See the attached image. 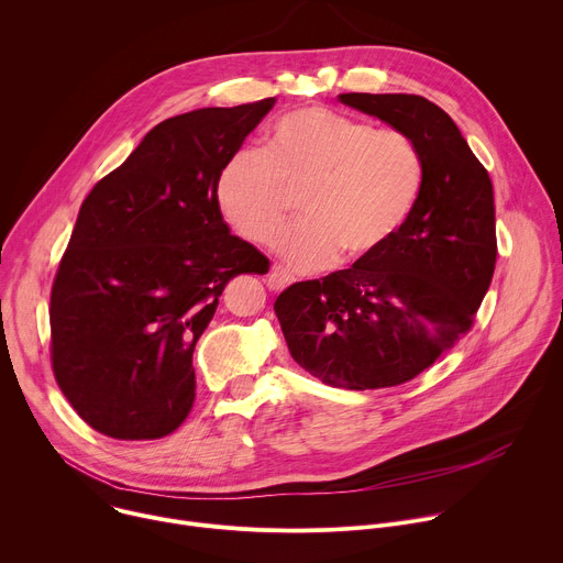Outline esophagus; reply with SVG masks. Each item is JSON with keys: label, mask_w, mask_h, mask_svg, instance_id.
<instances>
[{"label": "esophagus", "mask_w": 563, "mask_h": 563, "mask_svg": "<svg viewBox=\"0 0 563 563\" xmlns=\"http://www.w3.org/2000/svg\"><path fill=\"white\" fill-rule=\"evenodd\" d=\"M292 282H295V277H292L286 268H282V266H273L271 273H268V277H266V284H268L271 290H284V288L290 286Z\"/></svg>", "instance_id": "34e87169"}]
</instances>
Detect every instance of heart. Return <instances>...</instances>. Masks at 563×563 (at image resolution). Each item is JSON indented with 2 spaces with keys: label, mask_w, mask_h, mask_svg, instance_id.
Listing matches in <instances>:
<instances>
[{
  "label": "heart",
  "mask_w": 563,
  "mask_h": 563,
  "mask_svg": "<svg viewBox=\"0 0 563 563\" xmlns=\"http://www.w3.org/2000/svg\"><path fill=\"white\" fill-rule=\"evenodd\" d=\"M423 188L417 144L397 129H373L323 106L295 108L264 133L262 153L242 151L221 166L214 201L244 240L271 246L301 195L306 221L279 244L301 273L344 260L362 264L386 251Z\"/></svg>",
  "instance_id": "obj_1"
}]
</instances>
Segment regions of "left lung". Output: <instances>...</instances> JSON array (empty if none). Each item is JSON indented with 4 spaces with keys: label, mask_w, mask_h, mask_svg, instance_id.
Instances as JSON below:
<instances>
[{
    "label": "left lung",
    "mask_w": 563,
    "mask_h": 563,
    "mask_svg": "<svg viewBox=\"0 0 563 563\" xmlns=\"http://www.w3.org/2000/svg\"><path fill=\"white\" fill-rule=\"evenodd\" d=\"M344 106L404 131L423 188L377 257L297 282L275 301L292 360L328 386L371 390L432 366L471 328L497 260L488 170L437 103L404 92H344Z\"/></svg>",
    "instance_id": "obj_1"
}]
</instances>
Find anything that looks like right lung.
Listing matches in <instances>:
<instances>
[{
	"mask_svg": "<svg viewBox=\"0 0 563 563\" xmlns=\"http://www.w3.org/2000/svg\"><path fill=\"white\" fill-rule=\"evenodd\" d=\"M275 99L157 124L84 199L51 292L55 379L97 432L159 439L195 401V344L238 275L268 260L231 235L214 179Z\"/></svg>",
	"mask_w": 563,
	"mask_h": 563,
	"instance_id": "1",
	"label": "right lung"
}]
</instances>
